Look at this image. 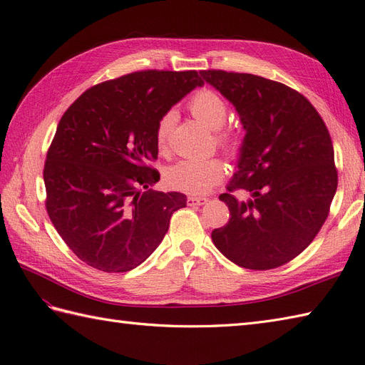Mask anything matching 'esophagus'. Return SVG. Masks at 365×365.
Segmentation results:
<instances>
[{"instance_id":"34e87169","label":"esophagus","mask_w":365,"mask_h":365,"mask_svg":"<svg viewBox=\"0 0 365 365\" xmlns=\"http://www.w3.org/2000/svg\"><path fill=\"white\" fill-rule=\"evenodd\" d=\"M207 201L205 196H189V205H204Z\"/></svg>"}]
</instances>
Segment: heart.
Listing matches in <instances>:
<instances>
[{
	"label": "heart",
	"instance_id": "obj_1",
	"mask_svg": "<svg viewBox=\"0 0 365 365\" xmlns=\"http://www.w3.org/2000/svg\"><path fill=\"white\" fill-rule=\"evenodd\" d=\"M189 109L195 118H197L207 128L215 130L216 146L225 152L228 157H236L242 148V138L239 130L224 126L228 118V102L224 96L213 90H200L195 93L189 102ZM175 123L173 111L160 117L155 128V143L161 152L169 149L172 130ZM225 175V165L217 157L202 160H181L170 165L165 172V181L173 189L190 195H204L222 181Z\"/></svg>",
	"mask_w": 365,
	"mask_h": 365
}]
</instances>
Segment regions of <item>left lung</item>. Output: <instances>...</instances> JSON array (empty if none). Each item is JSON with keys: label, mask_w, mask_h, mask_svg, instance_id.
Returning <instances> with one entry per match:
<instances>
[{"label": "left lung", "mask_w": 365, "mask_h": 365, "mask_svg": "<svg viewBox=\"0 0 365 365\" xmlns=\"http://www.w3.org/2000/svg\"><path fill=\"white\" fill-rule=\"evenodd\" d=\"M201 76L236 106L247 130L237 170L219 196L228 224L212 231L213 244L242 268H279L309 247L329 216L338 185L332 138L314 105L288 85L224 70ZM236 190L253 197L239 202Z\"/></svg>", "instance_id": "1"}]
</instances>
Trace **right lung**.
Returning <instances> with one entry per match:
<instances>
[{
	"instance_id": "obj_1",
	"label": "right lung",
	"mask_w": 365,
	"mask_h": 365,
	"mask_svg": "<svg viewBox=\"0 0 365 365\" xmlns=\"http://www.w3.org/2000/svg\"><path fill=\"white\" fill-rule=\"evenodd\" d=\"M201 73L143 70L97 83L63 113L43 164L46 208L68 248L103 272L138 267L161 244L178 192H140L160 180L155 128L204 85Z\"/></svg>"
}]
</instances>
